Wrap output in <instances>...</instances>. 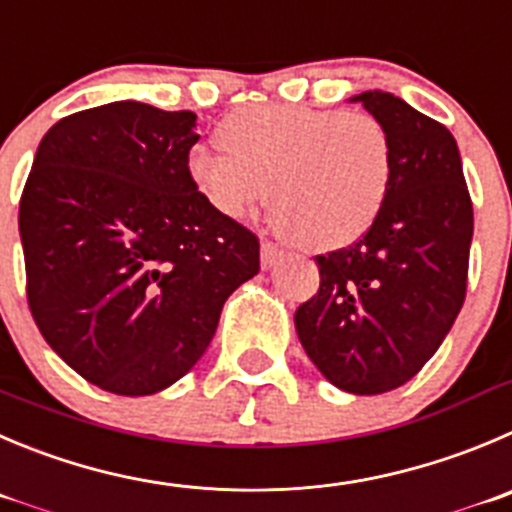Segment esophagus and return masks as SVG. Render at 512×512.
Instances as JSON below:
<instances>
[{
	"label": "esophagus",
	"instance_id": "1",
	"mask_svg": "<svg viewBox=\"0 0 512 512\" xmlns=\"http://www.w3.org/2000/svg\"><path fill=\"white\" fill-rule=\"evenodd\" d=\"M281 256H284V253L279 251V246H274L271 241H261V269L269 271L271 266L281 259Z\"/></svg>",
	"mask_w": 512,
	"mask_h": 512
}]
</instances>
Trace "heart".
Segmentation results:
<instances>
[{
    "label": "heart",
    "instance_id": "1",
    "mask_svg": "<svg viewBox=\"0 0 512 512\" xmlns=\"http://www.w3.org/2000/svg\"><path fill=\"white\" fill-rule=\"evenodd\" d=\"M218 148L188 153V178L228 221L269 196L271 223L306 251L359 241L382 213L394 173L387 128L369 113L326 107H238L218 125Z\"/></svg>",
    "mask_w": 512,
    "mask_h": 512
}]
</instances>
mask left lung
<instances>
[{
    "instance_id": "1",
    "label": "left lung",
    "mask_w": 512,
    "mask_h": 512,
    "mask_svg": "<svg viewBox=\"0 0 512 512\" xmlns=\"http://www.w3.org/2000/svg\"><path fill=\"white\" fill-rule=\"evenodd\" d=\"M387 128L394 173L374 226L354 246L316 256L319 291L296 334L334 387L382 394L410 382L440 349L465 301L472 203L445 125L402 97H352Z\"/></svg>"
}]
</instances>
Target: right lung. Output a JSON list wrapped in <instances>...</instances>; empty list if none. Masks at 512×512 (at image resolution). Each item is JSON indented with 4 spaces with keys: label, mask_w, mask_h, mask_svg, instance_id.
<instances>
[{
    "label": "right lung",
    "mask_w": 512,
    "mask_h": 512,
    "mask_svg": "<svg viewBox=\"0 0 512 512\" xmlns=\"http://www.w3.org/2000/svg\"><path fill=\"white\" fill-rule=\"evenodd\" d=\"M196 115L107 102L52 125L19 201L27 299L80 377L125 397L178 382L228 296L259 274V238L188 178Z\"/></svg>",
    "instance_id": "1"
}]
</instances>
